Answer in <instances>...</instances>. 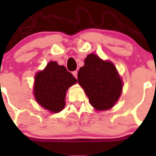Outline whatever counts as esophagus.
I'll list each match as a JSON object with an SVG mask.
<instances>
[{
    "instance_id": "obj_1",
    "label": "esophagus",
    "mask_w": 156,
    "mask_h": 156,
    "mask_svg": "<svg viewBox=\"0 0 156 156\" xmlns=\"http://www.w3.org/2000/svg\"><path fill=\"white\" fill-rule=\"evenodd\" d=\"M77 73H78V72H77V71H73V75L74 76L76 77V78H77Z\"/></svg>"
}]
</instances>
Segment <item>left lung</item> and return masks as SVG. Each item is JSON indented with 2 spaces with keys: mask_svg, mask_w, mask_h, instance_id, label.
<instances>
[{
  "mask_svg": "<svg viewBox=\"0 0 156 156\" xmlns=\"http://www.w3.org/2000/svg\"><path fill=\"white\" fill-rule=\"evenodd\" d=\"M77 77L90 103L98 110L111 108L122 92V80L114 65L94 54L87 56Z\"/></svg>",
  "mask_w": 156,
  "mask_h": 156,
  "instance_id": "1",
  "label": "left lung"
}]
</instances>
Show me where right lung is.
<instances>
[{"instance_id": "right-lung-1", "label": "right lung", "mask_w": 156, "mask_h": 156, "mask_svg": "<svg viewBox=\"0 0 156 156\" xmlns=\"http://www.w3.org/2000/svg\"><path fill=\"white\" fill-rule=\"evenodd\" d=\"M76 82L64 66L51 62L36 75L34 96L42 107L51 112H58L65 107L66 90Z\"/></svg>"}]
</instances>
